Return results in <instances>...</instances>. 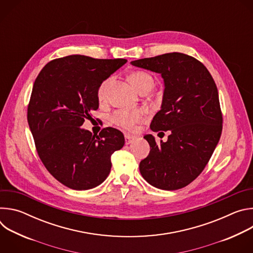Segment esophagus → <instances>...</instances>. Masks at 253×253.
I'll list each match as a JSON object with an SVG mask.
<instances>
[{"label": "esophagus", "instance_id": "esophagus-1", "mask_svg": "<svg viewBox=\"0 0 253 253\" xmlns=\"http://www.w3.org/2000/svg\"><path fill=\"white\" fill-rule=\"evenodd\" d=\"M135 139H136V137L125 134V144H126V145H129V144H131Z\"/></svg>", "mask_w": 253, "mask_h": 253}]
</instances>
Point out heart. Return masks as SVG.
<instances>
[{"mask_svg":"<svg viewBox=\"0 0 253 253\" xmlns=\"http://www.w3.org/2000/svg\"><path fill=\"white\" fill-rule=\"evenodd\" d=\"M111 80H112L111 77H108L104 81H102L101 84L99 85L97 95L100 101L106 100L108 95V89H109ZM129 81L139 93L143 91H149L153 85L152 77L149 74H147L146 72H143V71L133 72V73L129 75ZM143 116H144V111L141 109H133V110L120 109L115 111L111 115L110 121L111 123H113L119 128H122L127 131H132L135 129L137 123H139L143 119Z\"/></svg>","mask_w":253,"mask_h":253,"instance_id":"heart-1","label":"heart"}]
</instances>
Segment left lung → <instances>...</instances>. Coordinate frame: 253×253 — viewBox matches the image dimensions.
Instances as JSON below:
<instances>
[{
  "instance_id": "8db88e82",
  "label": "left lung",
  "mask_w": 253,
  "mask_h": 253,
  "mask_svg": "<svg viewBox=\"0 0 253 253\" xmlns=\"http://www.w3.org/2000/svg\"><path fill=\"white\" fill-rule=\"evenodd\" d=\"M131 64L161 74L165 86L161 110L150 128L154 132L170 131L168 140L160 144L150 134L144 136L150 152L140 162V173L156 188H183L203 171L220 139L222 113L217 87L206 67L183 53H167Z\"/></svg>"
}]
</instances>
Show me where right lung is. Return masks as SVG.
Instances as JSON below:
<instances>
[{
    "label": "right lung",
    "instance_id": "right-lung-1",
    "mask_svg": "<svg viewBox=\"0 0 253 253\" xmlns=\"http://www.w3.org/2000/svg\"><path fill=\"white\" fill-rule=\"evenodd\" d=\"M126 62L71 55L50 61L35 80L27 115L35 146L50 174L71 189L100 185L110 173L111 155L124 146L115 128L93 135L80 126L99 108L101 82Z\"/></svg>",
    "mask_w": 253,
    "mask_h": 253
}]
</instances>
